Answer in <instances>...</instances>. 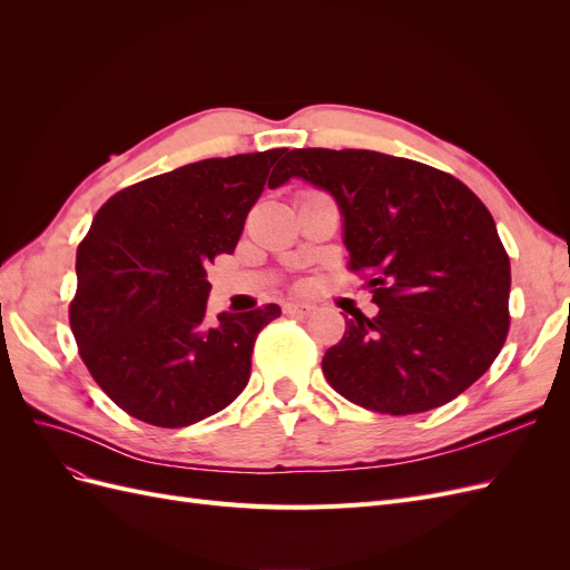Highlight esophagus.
<instances>
[{"instance_id":"obj_1","label":"esophagus","mask_w":570,"mask_h":570,"mask_svg":"<svg viewBox=\"0 0 570 570\" xmlns=\"http://www.w3.org/2000/svg\"><path fill=\"white\" fill-rule=\"evenodd\" d=\"M285 314L297 316V318H306V316L314 314V306L306 304V302H287L285 304Z\"/></svg>"}]
</instances>
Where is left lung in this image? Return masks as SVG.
I'll return each mask as SVG.
<instances>
[{"label":"left lung","mask_w":570,"mask_h":570,"mask_svg":"<svg viewBox=\"0 0 570 570\" xmlns=\"http://www.w3.org/2000/svg\"><path fill=\"white\" fill-rule=\"evenodd\" d=\"M283 176L337 199L350 271L381 308L373 318L354 312L325 352L333 390L390 416L469 390L511 325V264L488 206L444 170L371 149H292Z\"/></svg>","instance_id":"obj_1"}]
</instances>
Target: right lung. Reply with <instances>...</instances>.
Wrapping results in <instances>:
<instances>
[{
    "instance_id": "1",
    "label": "right lung",
    "mask_w": 570,
    "mask_h": 570,
    "mask_svg": "<svg viewBox=\"0 0 570 570\" xmlns=\"http://www.w3.org/2000/svg\"><path fill=\"white\" fill-rule=\"evenodd\" d=\"M287 149L204 159L120 189L76 256L68 321L95 383L128 416L185 428L245 390L254 340L278 304L206 321V266L233 254Z\"/></svg>"
}]
</instances>
